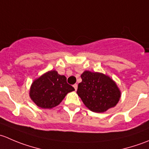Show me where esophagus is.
I'll use <instances>...</instances> for the list:
<instances>
[{
    "mask_svg": "<svg viewBox=\"0 0 149 149\" xmlns=\"http://www.w3.org/2000/svg\"><path fill=\"white\" fill-rule=\"evenodd\" d=\"M73 87H74V88H75V91H76V90H77V88H78V85L77 84H74V85H73Z\"/></svg>",
    "mask_w": 149,
    "mask_h": 149,
    "instance_id": "1",
    "label": "esophagus"
}]
</instances>
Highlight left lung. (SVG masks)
<instances>
[{
  "mask_svg": "<svg viewBox=\"0 0 149 149\" xmlns=\"http://www.w3.org/2000/svg\"><path fill=\"white\" fill-rule=\"evenodd\" d=\"M77 94L85 106L94 112H104L119 102L121 92L116 83L102 73L85 70Z\"/></svg>",
  "mask_w": 149,
  "mask_h": 149,
  "instance_id": "left-lung-1",
  "label": "left lung"
}]
</instances>
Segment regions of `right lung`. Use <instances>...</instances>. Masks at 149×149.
<instances>
[{"label": "right lung", "mask_w": 149, "mask_h": 149, "mask_svg": "<svg viewBox=\"0 0 149 149\" xmlns=\"http://www.w3.org/2000/svg\"><path fill=\"white\" fill-rule=\"evenodd\" d=\"M74 90L67 83L65 76L59 75L56 70H50L33 81L29 97L40 107L51 109L58 106L68 93Z\"/></svg>", "instance_id": "add662e5"}]
</instances>
